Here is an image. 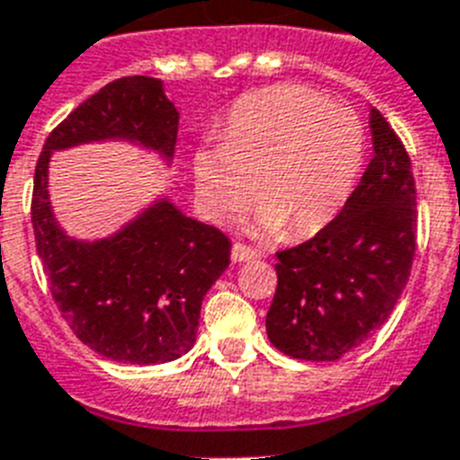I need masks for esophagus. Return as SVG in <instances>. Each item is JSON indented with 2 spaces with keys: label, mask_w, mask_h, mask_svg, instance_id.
Returning <instances> with one entry per match:
<instances>
[{
  "label": "esophagus",
  "mask_w": 460,
  "mask_h": 460,
  "mask_svg": "<svg viewBox=\"0 0 460 460\" xmlns=\"http://www.w3.org/2000/svg\"><path fill=\"white\" fill-rule=\"evenodd\" d=\"M257 250L243 245V243H234L231 248V262H248V260H255Z\"/></svg>",
  "instance_id": "esophagus-1"
}]
</instances>
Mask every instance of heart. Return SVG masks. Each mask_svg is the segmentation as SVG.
<instances>
[{
    "label": "heart",
    "mask_w": 460,
    "mask_h": 460,
    "mask_svg": "<svg viewBox=\"0 0 460 460\" xmlns=\"http://www.w3.org/2000/svg\"><path fill=\"white\" fill-rule=\"evenodd\" d=\"M364 148L349 108L295 84L262 89L231 108L219 144L193 155L198 203L212 222H229L250 203L255 179L252 234L314 236L352 196Z\"/></svg>",
    "instance_id": "obj_1"
}]
</instances>
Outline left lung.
<instances>
[{
  "instance_id": "8db88e82",
  "label": "left lung",
  "mask_w": 460,
  "mask_h": 460,
  "mask_svg": "<svg viewBox=\"0 0 460 460\" xmlns=\"http://www.w3.org/2000/svg\"><path fill=\"white\" fill-rule=\"evenodd\" d=\"M373 158L338 217L279 252L267 335L302 361H335L371 338L397 305L416 255L411 160L383 115L368 111Z\"/></svg>"
}]
</instances>
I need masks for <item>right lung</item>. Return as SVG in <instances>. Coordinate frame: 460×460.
<instances>
[{
    "mask_svg": "<svg viewBox=\"0 0 460 460\" xmlns=\"http://www.w3.org/2000/svg\"><path fill=\"white\" fill-rule=\"evenodd\" d=\"M177 132L179 111L163 80L134 75L75 108L37 160L32 226L51 297L89 349L120 364H167L191 349L205 293L229 267L231 241L165 193L111 236H70L51 205L49 167L54 153L118 141L170 170Z\"/></svg>",
    "mask_w": 460,
    "mask_h": 460,
    "instance_id": "right-lung-1",
    "label": "right lung"
}]
</instances>
